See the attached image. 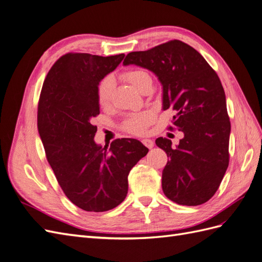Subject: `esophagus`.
I'll list each match as a JSON object with an SVG mask.
<instances>
[{
	"mask_svg": "<svg viewBox=\"0 0 262 262\" xmlns=\"http://www.w3.org/2000/svg\"><path fill=\"white\" fill-rule=\"evenodd\" d=\"M142 143H143L146 147H148V148H152V147L154 146V141L151 140V139H143V140H142Z\"/></svg>",
	"mask_w": 262,
	"mask_h": 262,
	"instance_id": "1",
	"label": "esophagus"
}]
</instances>
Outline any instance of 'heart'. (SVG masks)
Listing matches in <instances>:
<instances>
[{
  "mask_svg": "<svg viewBox=\"0 0 262 262\" xmlns=\"http://www.w3.org/2000/svg\"><path fill=\"white\" fill-rule=\"evenodd\" d=\"M121 78L130 83L141 94L146 90H151L152 78L145 70L140 68H132L125 70L121 74ZM115 87V80L111 76H107L99 82L97 88L98 102L101 107H107L111 100V94ZM154 121V115L151 111H143L140 114L129 116L122 122L121 128L125 132L134 134V136H142L147 130L148 126Z\"/></svg>",
  "mask_w": 262,
  "mask_h": 262,
  "instance_id": "heart-1",
  "label": "heart"
}]
</instances>
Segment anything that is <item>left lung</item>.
Segmentation results:
<instances>
[{"label": "left lung", "instance_id": "left-lung-1", "mask_svg": "<svg viewBox=\"0 0 262 262\" xmlns=\"http://www.w3.org/2000/svg\"><path fill=\"white\" fill-rule=\"evenodd\" d=\"M151 70L163 86V110H174L169 130L184 133L180 144L158 138L167 154L162 188L167 199L185 206L209 201L229 164L230 121L221 79L203 56L179 39L126 55L123 65Z\"/></svg>", "mask_w": 262, "mask_h": 262}]
</instances>
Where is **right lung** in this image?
Here are the masks:
<instances>
[{"instance_id": "add662e5", "label": "right lung", "mask_w": 262, "mask_h": 262, "mask_svg": "<svg viewBox=\"0 0 262 262\" xmlns=\"http://www.w3.org/2000/svg\"><path fill=\"white\" fill-rule=\"evenodd\" d=\"M123 57L62 55L40 91L37 128L47 161L68 200L86 211H107L121 204L131 168L148 152L136 139H117L110 148L94 140L97 126L91 120L100 114L98 84Z\"/></svg>"}]
</instances>
